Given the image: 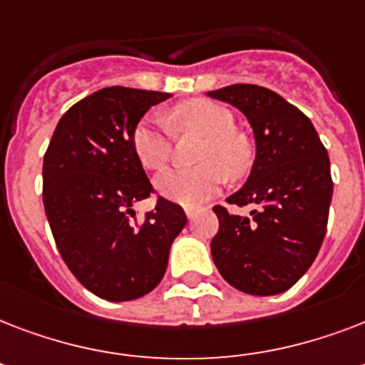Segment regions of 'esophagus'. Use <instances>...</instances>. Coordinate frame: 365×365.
I'll return each mask as SVG.
<instances>
[{
  "instance_id": "34e87169",
  "label": "esophagus",
  "mask_w": 365,
  "mask_h": 365,
  "mask_svg": "<svg viewBox=\"0 0 365 365\" xmlns=\"http://www.w3.org/2000/svg\"><path fill=\"white\" fill-rule=\"evenodd\" d=\"M183 212H185L187 220H193L195 214H197V208H193V206H183Z\"/></svg>"
}]
</instances>
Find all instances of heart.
<instances>
[{"label":"heart","mask_w":365,"mask_h":365,"mask_svg":"<svg viewBox=\"0 0 365 365\" xmlns=\"http://www.w3.org/2000/svg\"><path fill=\"white\" fill-rule=\"evenodd\" d=\"M170 121L182 130H195L206 136L199 153L200 166L193 170L163 172L155 180L160 197L178 205L195 206L217 193L225 180L240 178L250 166V149L235 130L231 111L202 98L185 100L170 113ZM132 149L140 165L148 170H160L170 159V132L159 117H145L132 130Z\"/></svg>","instance_id":"b5f03b06"}]
</instances>
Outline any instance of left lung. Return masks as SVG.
<instances>
[{
  "instance_id": "8db88e82",
  "label": "left lung",
  "mask_w": 365,
  "mask_h": 365,
  "mask_svg": "<svg viewBox=\"0 0 365 365\" xmlns=\"http://www.w3.org/2000/svg\"><path fill=\"white\" fill-rule=\"evenodd\" d=\"M248 119L255 159L242 187L227 197L252 206L250 216L214 206L220 229L212 239L223 280L250 295H277L299 280L322 246L334 182L329 157L311 119L257 85H229L206 93Z\"/></svg>"
}]
</instances>
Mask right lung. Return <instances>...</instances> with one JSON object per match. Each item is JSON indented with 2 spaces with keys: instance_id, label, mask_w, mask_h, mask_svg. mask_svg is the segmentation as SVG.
Returning a JSON list of instances; mask_svg holds the SVG:
<instances>
[{
  "instance_id": "obj_1",
  "label": "right lung",
  "mask_w": 365,
  "mask_h": 365,
  "mask_svg": "<svg viewBox=\"0 0 365 365\" xmlns=\"http://www.w3.org/2000/svg\"><path fill=\"white\" fill-rule=\"evenodd\" d=\"M172 94L106 87L71 106L43 159V205L54 242L79 282L108 301H132L160 284L170 246L187 223L159 199L142 225L132 206L151 193L132 130Z\"/></svg>"
}]
</instances>
